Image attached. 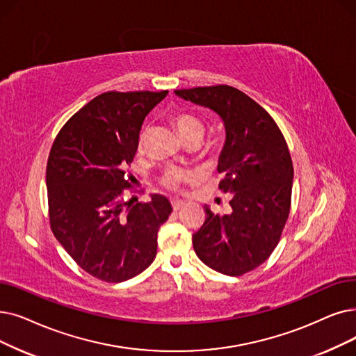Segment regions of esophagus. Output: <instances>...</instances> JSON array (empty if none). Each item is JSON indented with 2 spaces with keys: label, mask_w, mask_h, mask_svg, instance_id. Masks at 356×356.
<instances>
[{
  "label": "esophagus",
  "mask_w": 356,
  "mask_h": 356,
  "mask_svg": "<svg viewBox=\"0 0 356 356\" xmlns=\"http://www.w3.org/2000/svg\"><path fill=\"white\" fill-rule=\"evenodd\" d=\"M172 207H173L175 211H179L180 208L184 207V202H183V200H180V199H172Z\"/></svg>",
  "instance_id": "obj_1"
}]
</instances>
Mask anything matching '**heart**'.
<instances>
[{
  "label": "heart",
  "instance_id": "b5f03b06",
  "mask_svg": "<svg viewBox=\"0 0 356 356\" xmlns=\"http://www.w3.org/2000/svg\"><path fill=\"white\" fill-rule=\"evenodd\" d=\"M175 125L181 135V138H186L192 134H204V125L197 120L196 118L186 115V113H177L173 118ZM145 140V134L140 135V140H138V149H143ZM195 179V173L191 172V170H184L179 167H168L164 175H163V184L167 189L177 191L180 189V184L184 181H191Z\"/></svg>",
  "mask_w": 356,
  "mask_h": 356
}]
</instances>
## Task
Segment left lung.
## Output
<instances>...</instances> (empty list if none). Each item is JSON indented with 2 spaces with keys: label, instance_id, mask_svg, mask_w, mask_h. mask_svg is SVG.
Masks as SVG:
<instances>
[{
  "label": "left lung",
  "instance_id": "obj_1",
  "mask_svg": "<svg viewBox=\"0 0 356 356\" xmlns=\"http://www.w3.org/2000/svg\"><path fill=\"white\" fill-rule=\"evenodd\" d=\"M176 96L218 115L225 143L218 159L222 192L233 193L231 213L207 218L193 234L197 257L211 269L240 276L270 256L291 207L293 167L282 132L270 115L229 86L175 90Z\"/></svg>",
  "mask_w": 356,
  "mask_h": 356
}]
</instances>
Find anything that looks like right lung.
I'll return each mask as SVG.
<instances>
[{
	"instance_id": "add662e5",
	"label": "right lung",
	"mask_w": 356,
	"mask_h": 356,
	"mask_svg": "<svg viewBox=\"0 0 356 356\" xmlns=\"http://www.w3.org/2000/svg\"><path fill=\"white\" fill-rule=\"evenodd\" d=\"M164 91H107L88 102L59 131L46 186L52 233L81 269L106 282L145 270L157 254V233L173 208L163 195L147 204L122 199L131 188L145 116Z\"/></svg>"
}]
</instances>
